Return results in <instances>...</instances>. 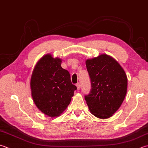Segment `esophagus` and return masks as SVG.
Instances as JSON below:
<instances>
[{
    "label": "esophagus",
    "instance_id": "1",
    "mask_svg": "<svg viewBox=\"0 0 148 148\" xmlns=\"http://www.w3.org/2000/svg\"><path fill=\"white\" fill-rule=\"evenodd\" d=\"M76 86H77V90H79L80 89V87H81V85H80V83H78L76 84Z\"/></svg>",
    "mask_w": 148,
    "mask_h": 148
}]
</instances>
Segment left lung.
Returning <instances> with one entry per match:
<instances>
[{
  "instance_id": "8db88e82",
  "label": "left lung",
  "mask_w": 148,
  "mask_h": 148,
  "mask_svg": "<svg viewBox=\"0 0 148 148\" xmlns=\"http://www.w3.org/2000/svg\"><path fill=\"white\" fill-rule=\"evenodd\" d=\"M86 65L92 86L90 93L85 95L90 111L98 118L110 117L126 96L128 79L125 72L106 54L87 60Z\"/></svg>"
}]
</instances>
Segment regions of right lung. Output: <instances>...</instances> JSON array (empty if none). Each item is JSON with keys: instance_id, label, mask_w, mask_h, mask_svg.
<instances>
[{"instance_id": "obj_1", "label": "right lung", "mask_w": 148, "mask_h": 148, "mask_svg": "<svg viewBox=\"0 0 148 148\" xmlns=\"http://www.w3.org/2000/svg\"><path fill=\"white\" fill-rule=\"evenodd\" d=\"M61 64L60 59L45 55L36 63L31 79L34 103L43 114L52 117L65 110L77 89L71 82L70 73Z\"/></svg>"}]
</instances>
